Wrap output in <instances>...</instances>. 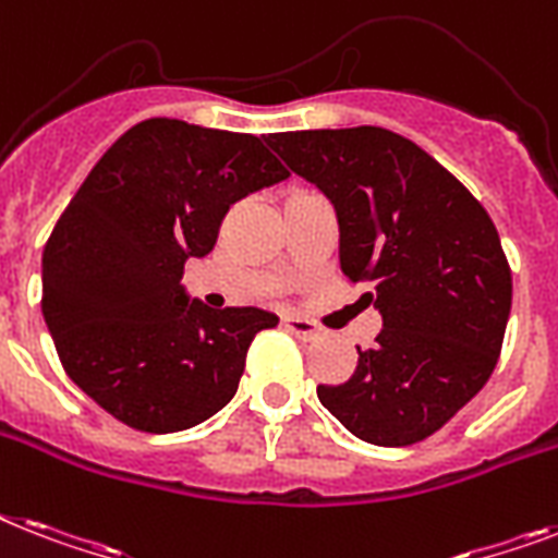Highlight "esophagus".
<instances>
[{"instance_id":"obj_1","label":"esophagus","mask_w":558,"mask_h":558,"mask_svg":"<svg viewBox=\"0 0 558 558\" xmlns=\"http://www.w3.org/2000/svg\"><path fill=\"white\" fill-rule=\"evenodd\" d=\"M283 326H287L292 335L303 338V341H312V338H318L320 335L318 324L310 318H301V315H287V318H283Z\"/></svg>"}]
</instances>
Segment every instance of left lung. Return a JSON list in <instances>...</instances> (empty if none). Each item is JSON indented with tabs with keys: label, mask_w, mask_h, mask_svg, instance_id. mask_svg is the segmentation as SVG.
<instances>
[{
	"label": "left lung",
	"mask_w": 558,
	"mask_h": 558,
	"mask_svg": "<svg viewBox=\"0 0 558 558\" xmlns=\"http://www.w3.org/2000/svg\"><path fill=\"white\" fill-rule=\"evenodd\" d=\"M294 174L332 201L341 271L369 283L384 329L350 381L318 398L378 447L424 441L496 369L513 275L490 215L424 148L378 125L266 137Z\"/></svg>",
	"instance_id": "8db88e82"
}]
</instances>
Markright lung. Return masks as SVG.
Here are the masks:
<instances>
[{"mask_svg": "<svg viewBox=\"0 0 558 558\" xmlns=\"http://www.w3.org/2000/svg\"><path fill=\"white\" fill-rule=\"evenodd\" d=\"M255 134L154 117L108 148L43 252V315L68 378L117 421L177 433L223 410L246 352L278 326L255 306L189 301L232 203L287 180Z\"/></svg>", "mask_w": 558, "mask_h": 558, "instance_id": "obj_1", "label": "right lung"}]
</instances>
